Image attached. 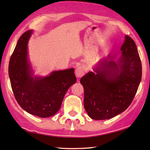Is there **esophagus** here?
<instances>
[{"instance_id":"esophagus-1","label":"esophagus","mask_w":150,"mask_h":150,"mask_svg":"<svg viewBox=\"0 0 150 150\" xmlns=\"http://www.w3.org/2000/svg\"><path fill=\"white\" fill-rule=\"evenodd\" d=\"M85 74V69L83 67H79L75 70V75L77 78H80Z\"/></svg>"}]
</instances>
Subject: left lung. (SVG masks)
<instances>
[{"label":"left lung","mask_w":150,"mask_h":150,"mask_svg":"<svg viewBox=\"0 0 150 150\" xmlns=\"http://www.w3.org/2000/svg\"><path fill=\"white\" fill-rule=\"evenodd\" d=\"M93 69L80 80L88 116L99 120L120 115L132 102L142 79V63L135 42L126 35L120 52L100 59Z\"/></svg>","instance_id":"8db88e82"}]
</instances>
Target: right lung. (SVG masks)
Listing matches in <instances>:
<instances>
[{
  "label": "right lung",
  "instance_id": "obj_1",
  "mask_svg": "<svg viewBox=\"0 0 150 150\" xmlns=\"http://www.w3.org/2000/svg\"><path fill=\"white\" fill-rule=\"evenodd\" d=\"M22 35L11 57L8 75L15 98L25 111L40 118L50 117L59 110L66 92L77 81L74 68L54 71L47 76L34 75L28 44L33 33Z\"/></svg>",
  "mask_w": 150,
  "mask_h": 150
}]
</instances>
